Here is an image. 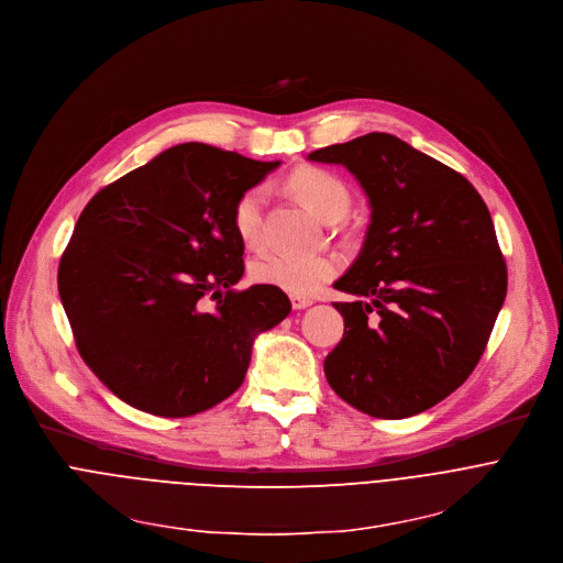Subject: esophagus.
<instances>
[{
	"label": "esophagus",
	"instance_id": "esophagus-1",
	"mask_svg": "<svg viewBox=\"0 0 563 563\" xmlns=\"http://www.w3.org/2000/svg\"><path fill=\"white\" fill-rule=\"evenodd\" d=\"M290 303H292L295 310H301V308H308L310 303H313V299L301 297V295H290Z\"/></svg>",
	"mask_w": 563,
	"mask_h": 563
}]
</instances>
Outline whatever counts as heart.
Instances as JSON below:
<instances>
[{
	"label": "heart",
	"instance_id": "obj_1",
	"mask_svg": "<svg viewBox=\"0 0 563 563\" xmlns=\"http://www.w3.org/2000/svg\"><path fill=\"white\" fill-rule=\"evenodd\" d=\"M288 187L292 195L320 221H338L349 210L346 185L331 172L320 167H299L290 174ZM264 190L250 187L232 210V225L245 247L262 243ZM340 268L333 255H264L253 262L250 277L262 286H273L290 295H313Z\"/></svg>",
	"mask_w": 563,
	"mask_h": 563
}]
</instances>
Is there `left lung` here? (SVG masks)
Listing matches in <instances>:
<instances>
[{"instance_id":"obj_1","label":"left lung","mask_w":563,"mask_h":563,"mask_svg":"<svg viewBox=\"0 0 563 563\" xmlns=\"http://www.w3.org/2000/svg\"><path fill=\"white\" fill-rule=\"evenodd\" d=\"M308 161L346 167L371 221L333 284L344 338L327 355L333 391L373 418L445 400L481 360L508 290L489 210L474 185L391 134L322 147Z\"/></svg>"}]
</instances>
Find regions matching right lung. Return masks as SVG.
I'll use <instances>...</instances> for the list:
<instances>
[{"label": "right lung", "mask_w": 563, "mask_h": 563, "mask_svg": "<svg viewBox=\"0 0 563 563\" xmlns=\"http://www.w3.org/2000/svg\"><path fill=\"white\" fill-rule=\"evenodd\" d=\"M279 165L183 143L87 203L57 290L82 360L120 400L185 418L241 387L257 335L290 301L262 284L234 290L243 243L232 210Z\"/></svg>", "instance_id": "obj_1"}]
</instances>
